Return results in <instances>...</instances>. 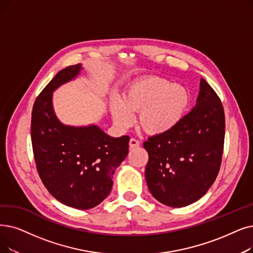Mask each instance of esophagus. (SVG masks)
<instances>
[{"instance_id":"1","label":"esophagus","mask_w":253,"mask_h":253,"mask_svg":"<svg viewBox=\"0 0 253 253\" xmlns=\"http://www.w3.org/2000/svg\"><path fill=\"white\" fill-rule=\"evenodd\" d=\"M129 146H130V148H136L139 146V141L136 138H130Z\"/></svg>"}]
</instances>
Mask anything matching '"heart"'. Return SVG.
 Listing matches in <instances>:
<instances>
[{
	"instance_id": "b5f03b06",
	"label": "heart",
	"mask_w": 253,
	"mask_h": 253,
	"mask_svg": "<svg viewBox=\"0 0 253 253\" xmlns=\"http://www.w3.org/2000/svg\"><path fill=\"white\" fill-rule=\"evenodd\" d=\"M190 97L186 87L159 78H149L131 84L123 100L114 96L111 111L115 123L128 128L134 113L138 124L147 133L161 134L179 124L189 105Z\"/></svg>"
}]
</instances>
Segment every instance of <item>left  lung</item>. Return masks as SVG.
Listing matches in <instances>:
<instances>
[{
  "instance_id": "obj_1",
  "label": "left lung",
  "mask_w": 253,
  "mask_h": 253,
  "mask_svg": "<svg viewBox=\"0 0 253 253\" xmlns=\"http://www.w3.org/2000/svg\"><path fill=\"white\" fill-rule=\"evenodd\" d=\"M224 134L220 98L201 79L195 107L174 128L144 142L149 154L146 181L152 195L172 208L199 201L220 169Z\"/></svg>"
}]
</instances>
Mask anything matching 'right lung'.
<instances>
[{
  "instance_id": "obj_1",
  "label": "right lung",
  "mask_w": 253,
  "mask_h": 253,
  "mask_svg": "<svg viewBox=\"0 0 253 253\" xmlns=\"http://www.w3.org/2000/svg\"><path fill=\"white\" fill-rule=\"evenodd\" d=\"M80 64L57 73L36 98L31 139L39 177L60 203L80 210L99 205L113 187L115 170L128 155L129 136L111 137L96 125H63L52 108V92L80 74Z\"/></svg>"
}]
</instances>
